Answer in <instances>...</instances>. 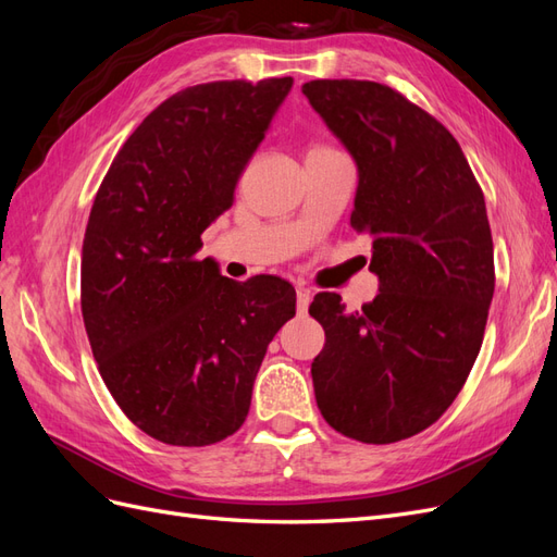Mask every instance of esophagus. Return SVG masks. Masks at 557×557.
<instances>
[{
  "mask_svg": "<svg viewBox=\"0 0 557 557\" xmlns=\"http://www.w3.org/2000/svg\"><path fill=\"white\" fill-rule=\"evenodd\" d=\"M311 305V290L307 288H297V313L305 315Z\"/></svg>",
  "mask_w": 557,
  "mask_h": 557,
  "instance_id": "34e87169",
  "label": "esophagus"
}]
</instances>
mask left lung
<instances>
[{
    "label": "left lung",
    "mask_w": 557,
    "mask_h": 557,
    "mask_svg": "<svg viewBox=\"0 0 557 557\" xmlns=\"http://www.w3.org/2000/svg\"><path fill=\"white\" fill-rule=\"evenodd\" d=\"M301 92L358 164L350 227L372 237L379 276L360 311L336 293L313 297L318 409L362 444L409 440L458 397L483 344L495 293L483 190L453 134L401 92L352 78Z\"/></svg>",
    "instance_id": "left-lung-1"
}]
</instances>
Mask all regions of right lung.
I'll use <instances>...</instances> for the list:
<instances>
[{"label":"right lung","instance_id":"1","mask_svg":"<svg viewBox=\"0 0 557 557\" xmlns=\"http://www.w3.org/2000/svg\"><path fill=\"white\" fill-rule=\"evenodd\" d=\"M293 78L213 81L150 111L99 185L81 311L109 393L148 436L209 446L237 432L269 342L295 315L278 276L244 283L197 260Z\"/></svg>","mask_w":557,"mask_h":557}]
</instances>
